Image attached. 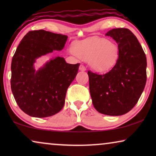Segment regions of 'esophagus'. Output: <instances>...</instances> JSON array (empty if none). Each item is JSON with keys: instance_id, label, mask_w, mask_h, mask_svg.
Segmentation results:
<instances>
[{"instance_id": "esophagus-1", "label": "esophagus", "mask_w": 156, "mask_h": 156, "mask_svg": "<svg viewBox=\"0 0 156 156\" xmlns=\"http://www.w3.org/2000/svg\"><path fill=\"white\" fill-rule=\"evenodd\" d=\"M80 71L84 72V71H85V70H86V67H85L83 65H80Z\"/></svg>"}]
</instances>
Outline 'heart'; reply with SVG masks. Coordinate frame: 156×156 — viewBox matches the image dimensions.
Listing matches in <instances>:
<instances>
[{
    "instance_id": "obj_1",
    "label": "heart",
    "mask_w": 156,
    "mask_h": 156,
    "mask_svg": "<svg viewBox=\"0 0 156 156\" xmlns=\"http://www.w3.org/2000/svg\"><path fill=\"white\" fill-rule=\"evenodd\" d=\"M73 52L81 59L88 61L91 67L99 72H107L114 67L119 55L116 44L101 37H92L75 42Z\"/></svg>"
}]
</instances>
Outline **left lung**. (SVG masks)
<instances>
[{
    "instance_id": "left-lung-1",
    "label": "left lung",
    "mask_w": 156,
    "mask_h": 156,
    "mask_svg": "<svg viewBox=\"0 0 156 156\" xmlns=\"http://www.w3.org/2000/svg\"><path fill=\"white\" fill-rule=\"evenodd\" d=\"M106 35L118 44V61L102 75L88 71L89 91L93 105L99 113L121 116L134 107L144 91L147 78L146 57L130 30L112 29Z\"/></svg>"
}]
</instances>
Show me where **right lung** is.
Instances as JSON below:
<instances>
[{
	"label": "right lung",
	"instance_id": "obj_1",
	"mask_svg": "<svg viewBox=\"0 0 156 156\" xmlns=\"http://www.w3.org/2000/svg\"><path fill=\"white\" fill-rule=\"evenodd\" d=\"M67 38L43 30L30 31L16 49L11 62V90L17 104L29 116H53L65 105L67 90L80 64H68L61 57L50 59L37 70L34 64L53 50H62Z\"/></svg>",
	"mask_w": 156,
	"mask_h": 156
}]
</instances>
